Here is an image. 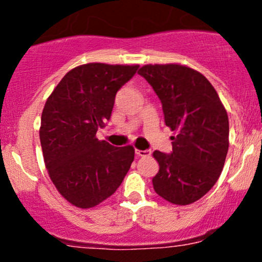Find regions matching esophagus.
<instances>
[{"label": "esophagus", "mask_w": 262, "mask_h": 262, "mask_svg": "<svg viewBox=\"0 0 262 262\" xmlns=\"http://www.w3.org/2000/svg\"><path fill=\"white\" fill-rule=\"evenodd\" d=\"M135 154H137L138 156H149V155H151V150L135 149Z\"/></svg>", "instance_id": "34e87169"}]
</instances>
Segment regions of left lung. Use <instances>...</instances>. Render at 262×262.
<instances>
[{"mask_svg":"<svg viewBox=\"0 0 262 262\" xmlns=\"http://www.w3.org/2000/svg\"><path fill=\"white\" fill-rule=\"evenodd\" d=\"M160 98L165 124L176 132L171 154L155 150L159 196L186 206L202 198L223 170L229 119L217 91L202 74L179 64L145 65L138 71Z\"/></svg>","mask_w":262,"mask_h":262,"instance_id":"1","label":"left lung"}]
</instances>
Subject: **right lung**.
I'll return each mask as SVG.
<instances>
[{"label": "right lung", "instance_id": "obj_1", "mask_svg": "<svg viewBox=\"0 0 262 262\" xmlns=\"http://www.w3.org/2000/svg\"><path fill=\"white\" fill-rule=\"evenodd\" d=\"M139 65L90 62L69 71L49 96L39 137L50 179L66 201L91 208L112 196L134 160L132 145L96 138L111 118L118 90Z\"/></svg>", "mask_w": 262, "mask_h": 262}]
</instances>
